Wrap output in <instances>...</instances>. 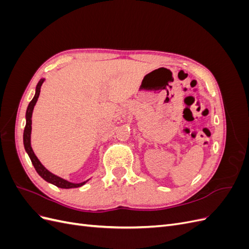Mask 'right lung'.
<instances>
[{
	"label": "right lung",
	"mask_w": 249,
	"mask_h": 249,
	"mask_svg": "<svg viewBox=\"0 0 249 249\" xmlns=\"http://www.w3.org/2000/svg\"><path fill=\"white\" fill-rule=\"evenodd\" d=\"M44 81H46V79L42 78L38 82V84H37L36 89H35V95L32 99V101L30 102L29 106L27 108V111H26V126H25V131H24V146H25L26 152H27V154L30 158V160H31V162L33 164L35 170L44 180H47V182L50 183V184L57 186L58 188H62V189H71V188H79L83 185H85L90 178L84 180V182H81V183H71V182H69V180H66L62 178H60V177L54 175V173H52L51 171H49L46 167L43 166L41 162L38 160V158H37L36 155L34 154L32 146H31L32 114H33V110H34V107H35V105L37 103V100H38L39 94H40V88H41Z\"/></svg>",
	"instance_id": "1"
}]
</instances>
